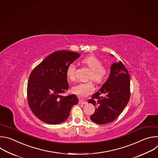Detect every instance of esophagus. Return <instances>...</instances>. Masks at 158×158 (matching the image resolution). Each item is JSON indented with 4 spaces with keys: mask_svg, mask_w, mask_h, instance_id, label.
Wrapping results in <instances>:
<instances>
[{
    "mask_svg": "<svg viewBox=\"0 0 158 158\" xmlns=\"http://www.w3.org/2000/svg\"><path fill=\"white\" fill-rule=\"evenodd\" d=\"M78 103L80 105H85L86 103V101L85 100H83V99H80Z\"/></svg>",
    "mask_w": 158,
    "mask_h": 158,
    "instance_id": "obj_1",
    "label": "esophagus"
}]
</instances>
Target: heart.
Returning <instances> with one entry per match:
<instances>
[{
    "mask_svg": "<svg viewBox=\"0 0 158 158\" xmlns=\"http://www.w3.org/2000/svg\"><path fill=\"white\" fill-rule=\"evenodd\" d=\"M81 62L86 65L89 70V79H92L97 83H102L108 74V69L102 65V60L93 55L85 56L81 60ZM76 66L74 64H70L66 70L67 78L74 81L76 80ZM94 90V86L92 81L85 83H80L74 86L72 91L79 97H86L91 94Z\"/></svg>",
    "mask_w": 158,
    "mask_h": 158,
    "instance_id": "1",
    "label": "heart"
}]
</instances>
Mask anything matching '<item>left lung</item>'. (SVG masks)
<instances>
[{"instance_id":"8db88e82","label":"left lung","mask_w":158,"mask_h":158,"mask_svg":"<svg viewBox=\"0 0 158 158\" xmlns=\"http://www.w3.org/2000/svg\"><path fill=\"white\" fill-rule=\"evenodd\" d=\"M130 78L127 69L121 61L113 63L106 81L88 101L96 107L95 111L90 116L93 122L105 124L119 116L130 98ZM101 94L104 95L100 97Z\"/></svg>"}]
</instances>
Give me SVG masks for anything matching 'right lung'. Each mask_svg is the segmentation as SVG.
I'll list each match as a JSON object with an SVG mask.
<instances>
[{
    "label": "right lung",
    "mask_w": 158,
    "mask_h": 158,
    "mask_svg": "<svg viewBox=\"0 0 158 158\" xmlns=\"http://www.w3.org/2000/svg\"><path fill=\"white\" fill-rule=\"evenodd\" d=\"M80 55L68 50L56 51L47 56L31 71L27 84L29 107L42 121L57 124L69 117L72 107L78 103L75 94L64 97L69 85L67 67Z\"/></svg>",
    "instance_id": "add662e5"
}]
</instances>
